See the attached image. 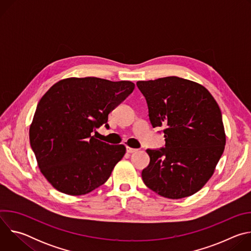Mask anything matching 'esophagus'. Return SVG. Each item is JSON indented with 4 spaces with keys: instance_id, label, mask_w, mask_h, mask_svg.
<instances>
[{
    "instance_id": "esophagus-1",
    "label": "esophagus",
    "mask_w": 251,
    "mask_h": 251,
    "mask_svg": "<svg viewBox=\"0 0 251 251\" xmlns=\"http://www.w3.org/2000/svg\"><path fill=\"white\" fill-rule=\"evenodd\" d=\"M126 151L128 152V153H135V152H137L138 150L137 149H134V148H131V147H126Z\"/></svg>"
}]
</instances>
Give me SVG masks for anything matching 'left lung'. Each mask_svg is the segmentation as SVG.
I'll return each mask as SVG.
<instances>
[{
  "label": "left lung",
  "instance_id": "left-lung-1",
  "mask_svg": "<svg viewBox=\"0 0 251 251\" xmlns=\"http://www.w3.org/2000/svg\"><path fill=\"white\" fill-rule=\"evenodd\" d=\"M153 126L163 127L165 148L147 149L144 184L168 199L199 192L209 180L226 146L220 107L202 85L176 76L138 81Z\"/></svg>",
  "mask_w": 251,
  "mask_h": 251
}]
</instances>
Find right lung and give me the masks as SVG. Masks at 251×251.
Masks as SVG:
<instances>
[{
    "mask_svg": "<svg viewBox=\"0 0 251 251\" xmlns=\"http://www.w3.org/2000/svg\"><path fill=\"white\" fill-rule=\"evenodd\" d=\"M131 81L70 77L53 84L40 100L29 127L39 168L57 191L88 194L103 185L126 152L92 136L134 90Z\"/></svg>",
    "mask_w": 251,
    "mask_h": 251,
    "instance_id": "1",
    "label": "right lung"
}]
</instances>
